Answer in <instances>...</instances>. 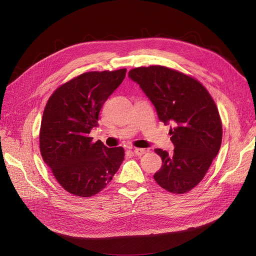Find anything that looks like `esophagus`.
<instances>
[{
	"instance_id": "obj_1",
	"label": "esophagus",
	"mask_w": 256,
	"mask_h": 256,
	"mask_svg": "<svg viewBox=\"0 0 256 256\" xmlns=\"http://www.w3.org/2000/svg\"><path fill=\"white\" fill-rule=\"evenodd\" d=\"M132 150H134V152H135L136 156H140L146 152V150L144 148H134Z\"/></svg>"
}]
</instances>
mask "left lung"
I'll use <instances>...</instances> for the list:
<instances>
[{
    "label": "left lung",
    "mask_w": 256,
    "mask_h": 256,
    "mask_svg": "<svg viewBox=\"0 0 256 256\" xmlns=\"http://www.w3.org/2000/svg\"><path fill=\"white\" fill-rule=\"evenodd\" d=\"M128 76L154 104L160 121L173 124V154L154 150L162 167L154 178L164 190L184 194L201 180L219 152L222 122L206 88L195 78L162 65L136 67Z\"/></svg>",
    "instance_id": "1"
}]
</instances>
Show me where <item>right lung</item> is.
Returning a JSON list of instances; mask_svg holds the SVG:
<instances>
[{"instance_id": "1", "label": "right lung", "mask_w": 256, "mask_h": 256, "mask_svg": "<svg viewBox=\"0 0 256 256\" xmlns=\"http://www.w3.org/2000/svg\"><path fill=\"white\" fill-rule=\"evenodd\" d=\"M126 70L89 72L58 87L44 108L40 154L65 191L80 197L100 193L124 160L122 147L108 148L89 134L100 109L122 83Z\"/></svg>"}]
</instances>
